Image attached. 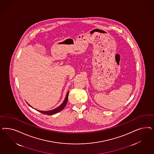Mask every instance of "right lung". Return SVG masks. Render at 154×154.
<instances>
[{"mask_svg":"<svg viewBox=\"0 0 154 154\" xmlns=\"http://www.w3.org/2000/svg\"><path fill=\"white\" fill-rule=\"evenodd\" d=\"M69 92H67V94H66V96L65 97V100L63 101V103L62 104L60 105L58 107H57V108L53 109V110H49V111H42V110H38V112H41V113L44 114H47V115H53V114H56L58 112H60V111H61L62 110H63V109L65 108L66 105L67 104V100H68V96H69ZM28 104L30 106H31L28 103ZM32 107V106H31Z\"/></svg>","mask_w":154,"mask_h":154,"instance_id":"add662e5","label":"right lung"}]
</instances>
